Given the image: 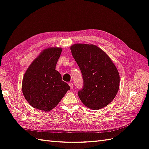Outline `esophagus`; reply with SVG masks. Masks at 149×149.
<instances>
[{"label":"esophagus","mask_w":149,"mask_h":149,"mask_svg":"<svg viewBox=\"0 0 149 149\" xmlns=\"http://www.w3.org/2000/svg\"><path fill=\"white\" fill-rule=\"evenodd\" d=\"M69 86H70L71 89H73V84L72 83H69Z\"/></svg>","instance_id":"34e87169"}]
</instances>
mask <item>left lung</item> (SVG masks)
Here are the masks:
<instances>
[{
    "label": "left lung",
    "instance_id": "obj_1",
    "mask_svg": "<svg viewBox=\"0 0 149 149\" xmlns=\"http://www.w3.org/2000/svg\"><path fill=\"white\" fill-rule=\"evenodd\" d=\"M71 51L83 76V88L78 92L81 101L93 110L106 107L119 90L116 67L107 54L94 45L74 44Z\"/></svg>",
    "mask_w": 149,
    "mask_h": 149
}]
</instances>
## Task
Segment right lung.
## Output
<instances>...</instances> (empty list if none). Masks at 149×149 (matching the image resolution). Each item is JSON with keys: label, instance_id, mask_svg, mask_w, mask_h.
Wrapping results in <instances>:
<instances>
[{"label": "right lung", "instance_id": "1", "mask_svg": "<svg viewBox=\"0 0 149 149\" xmlns=\"http://www.w3.org/2000/svg\"><path fill=\"white\" fill-rule=\"evenodd\" d=\"M61 51V48L44 49L24 74L22 92L26 100L36 109L51 111L70 89L55 70Z\"/></svg>", "mask_w": 149, "mask_h": 149}]
</instances>
